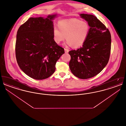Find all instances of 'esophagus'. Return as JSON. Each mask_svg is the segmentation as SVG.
Listing matches in <instances>:
<instances>
[{"instance_id": "obj_1", "label": "esophagus", "mask_w": 126, "mask_h": 126, "mask_svg": "<svg viewBox=\"0 0 126 126\" xmlns=\"http://www.w3.org/2000/svg\"><path fill=\"white\" fill-rule=\"evenodd\" d=\"M64 49H65V52L66 53H67L68 52V51H69L68 49H66V48H65Z\"/></svg>"}]
</instances>
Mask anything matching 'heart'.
<instances>
[{
  "label": "heart",
  "mask_w": 126,
  "mask_h": 126,
  "mask_svg": "<svg viewBox=\"0 0 126 126\" xmlns=\"http://www.w3.org/2000/svg\"><path fill=\"white\" fill-rule=\"evenodd\" d=\"M58 27L59 29L56 27L53 29L55 42L60 44L66 37V44L74 48H79L84 44L90 31V26L87 22L76 18L60 21Z\"/></svg>",
  "instance_id": "heart-1"
}]
</instances>
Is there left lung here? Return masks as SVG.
<instances>
[{
  "instance_id": "8db88e82",
  "label": "left lung",
  "mask_w": 126,
  "mask_h": 126,
  "mask_svg": "<svg viewBox=\"0 0 126 126\" xmlns=\"http://www.w3.org/2000/svg\"><path fill=\"white\" fill-rule=\"evenodd\" d=\"M90 26L87 39L82 47L69 51L70 69L78 78H92L108 64L111 49V35L105 25L92 15L81 14Z\"/></svg>"
}]
</instances>
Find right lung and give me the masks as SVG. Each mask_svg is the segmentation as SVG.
<instances>
[{"label": "right lung", "instance_id": "right-lung-1", "mask_svg": "<svg viewBox=\"0 0 126 126\" xmlns=\"http://www.w3.org/2000/svg\"><path fill=\"white\" fill-rule=\"evenodd\" d=\"M56 15L31 17L19 28L16 56L24 73L36 80L47 78L55 72L57 61L64 49L54 41L53 20Z\"/></svg>", "mask_w": 126, "mask_h": 126}]
</instances>
